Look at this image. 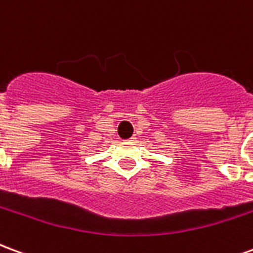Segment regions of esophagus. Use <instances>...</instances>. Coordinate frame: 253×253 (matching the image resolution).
Instances as JSON below:
<instances>
[{"label":"esophagus","instance_id":"obj_1","mask_svg":"<svg viewBox=\"0 0 253 253\" xmlns=\"http://www.w3.org/2000/svg\"><path fill=\"white\" fill-rule=\"evenodd\" d=\"M128 141H130V142H135V141H137V137H131Z\"/></svg>","mask_w":253,"mask_h":253}]
</instances>
